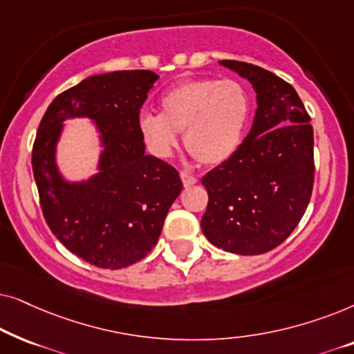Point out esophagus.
<instances>
[{"mask_svg":"<svg viewBox=\"0 0 354 354\" xmlns=\"http://www.w3.org/2000/svg\"><path fill=\"white\" fill-rule=\"evenodd\" d=\"M180 178H182L183 185H185V187H192V185H195V183L198 182L196 177H193V176H190V174H187V172H180Z\"/></svg>","mask_w":354,"mask_h":354,"instance_id":"34e87169","label":"esophagus"}]
</instances>
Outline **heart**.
<instances>
[{"mask_svg": "<svg viewBox=\"0 0 354 354\" xmlns=\"http://www.w3.org/2000/svg\"><path fill=\"white\" fill-rule=\"evenodd\" d=\"M251 98L240 82L211 77L185 80L161 98V114L145 111L140 133L156 158H171L178 148V133L188 153L207 166L234 156L245 138Z\"/></svg>", "mask_w": 354, "mask_h": 354, "instance_id": "1", "label": "heart"}]
</instances>
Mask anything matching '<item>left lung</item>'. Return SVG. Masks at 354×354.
Instances as JSON below:
<instances>
[{"label": "left lung", "instance_id": "obj_1", "mask_svg": "<svg viewBox=\"0 0 354 354\" xmlns=\"http://www.w3.org/2000/svg\"><path fill=\"white\" fill-rule=\"evenodd\" d=\"M253 85V125L229 161L203 177L206 212L203 234L235 254H263L295 230L311 200L314 133L292 85L263 67L221 61Z\"/></svg>", "mask_w": 354, "mask_h": 354}]
</instances>
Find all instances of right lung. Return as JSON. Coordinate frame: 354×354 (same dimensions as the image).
Wrapping results in <instances>:
<instances>
[{"instance_id":"right-lung-1","label":"right lung","mask_w":354,"mask_h":354,"mask_svg":"<svg viewBox=\"0 0 354 354\" xmlns=\"http://www.w3.org/2000/svg\"><path fill=\"white\" fill-rule=\"evenodd\" d=\"M159 77L151 71L91 75L48 106L32 149L43 216L67 250L101 269H122L158 243L169 207L182 192L178 172L145 153L140 108ZM97 124L99 174L67 183L55 164V147L67 118Z\"/></svg>"}]
</instances>
